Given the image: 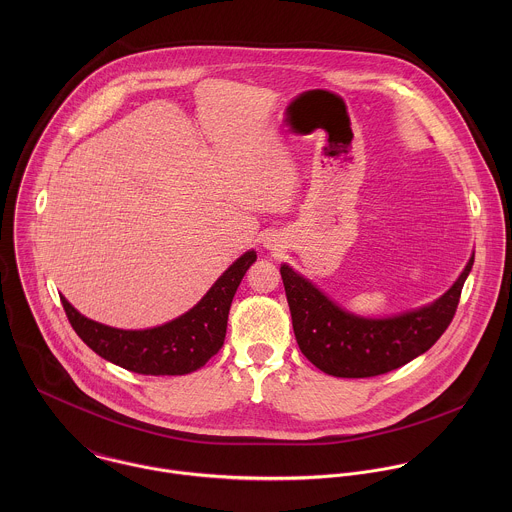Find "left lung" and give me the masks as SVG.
<instances>
[{
  "instance_id": "obj_1",
  "label": "left lung",
  "mask_w": 512,
  "mask_h": 512,
  "mask_svg": "<svg viewBox=\"0 0 512 512\" xmlns=\"http://www.w3.org/2000/svg\"><path fill=\"white\" fill-rule=\"evenodd\" d=\"M475 252L453 286L428 305L392 317H363L329 299L315 284L282 264L280 274L301 353L339 378H368L424 355L451 323Z\"/></svg>"
}]
</instances>
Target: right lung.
<instances>
[{"label":"right lung","mask_w":512,"mask_h":512,"mask_svg":"<svg viewBox=\"0 0 512 512\" xmlns=\"http://www.w3.org/2000/svg\"><path fill=\"white\" fill-rule=\"evenodd\" d=\"M256 252H244L187 313L151 329H116L78 313L61 295L76 335L102 359L151 376L189 374L219 353L232 297Z\"/></svg>","instance_id":"1"}]
</instances>
